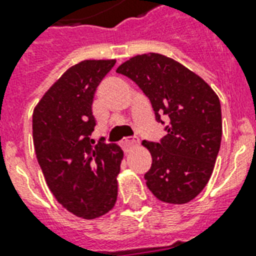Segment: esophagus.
<instances>
[{
  "label": "esophagus",
  "instance_id": "1",
  "mask_svg": "<svg viewBox=\"0 0 256 256\" xmlns=\"http://www.w3.org/2000/svg\"><path fill=\"white\" fill-rule=\"evenodd\" d=\"M138 144H140V140H124L122 142H120L122 148H124V152H128L130 148H134V146H136Z\"/></svg>",
  "mask_w": 256,
  "mask_h": 256
}]
</instances>
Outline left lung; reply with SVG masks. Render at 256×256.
<instances>
[{
	"label": "left lung",
	"instance_id": "8db88e82",
	"mask_svg": "<svg viewBox=\"0 0 256 256\" xmlns=\"http://www.w3.org/2000/svg\"><path fill=\"white\" fill-rule=\"evenodd\" d=\"M116 73L136 82L156 112L168 116V136L160 144L144 140L152 164L144 174L154 196L184 204L208 182L222 140V112L216 92L198 74L172 58L140 54L118 66ZM164 124V122H162Z\"/></svg>",
	"mask_w": 256,
	"mask_h": 256
}]
</instances>
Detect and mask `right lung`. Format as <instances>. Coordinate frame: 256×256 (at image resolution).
Returning a JSON list of instances; mask_svg holds the SVG:
<instances>
[{"instance_id":"1","label":"right lung","mask_w":256,"mask_h":256,"mask_svg":"<svg viewBox=\"0 0 256 256\" xmlns=\"http://www.w3.org/2000/svg\"><path fill=\"white\" fill-rule=\"evenodd\" d=\"M116 60H85L72 66L44 94L33 112L38 164L58 203L72 214L96 219L116 202L122 148L100 142L92 104L100 82Z\"/></svg>"}]
</instances>
